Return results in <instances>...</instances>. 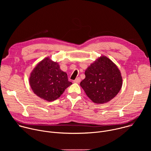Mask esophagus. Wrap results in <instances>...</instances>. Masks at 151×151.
<instances>
[{"label":"esophagus","instance_id":"esophagus-1","mask_svg":"<svg viewBox=\"0 0 151 151\" xmlns=\"http://www.w3.org/2000/svg\"><path fill=\"white\" fill-rule=\"evenodd\" d=\"M81 82V78H77L75 80L73 81V82L74 83H79Z\"/></svg>","mask_w":151,"mask_h":151}]
</instances>
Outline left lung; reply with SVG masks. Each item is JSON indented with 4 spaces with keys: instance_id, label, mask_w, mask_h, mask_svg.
<instances>
[{
    "instance_id": "8db88e82",
    "label": "left lung",
    "mask_w": 151,
    "mask_h": 151,
    "mask_svg": "<svg viewBox=\"0 0 151 151\" xmlns=\"http://www.w3.org/2000/svg\"><path fill=\"white\" fill-rule=\"evenodd\" d=\"M81 83L87 96L94 103L101 104L112 100L119 93L122 84L120 71L107 57L103 56L91 64Z\"/></svg>"
}]
</instances>
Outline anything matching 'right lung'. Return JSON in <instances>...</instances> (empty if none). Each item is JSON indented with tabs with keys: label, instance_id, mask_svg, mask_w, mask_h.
<instances>
[{
	"label": "right lung",
	"instance_id": "1",
	"mask_svg": "<svg viewBox=\"0 0 151 151\" xmlns=\"http://www.w3.org/2000/svg\"><path fill=\"white\" fill-rule=\"evenodd\" d=\"M30 85L33 92L41 99L48 101L60 97L72 83L68 75L63 72L56 62L49 58L41 61L31 73Z\"/></svg>",
	"mask_w": 151,
	"mask_h": 151
}]
</instances>
